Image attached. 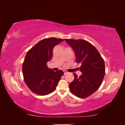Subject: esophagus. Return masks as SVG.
I'll list each match as a JSON object with an SVG mask.
<instances>
[{
  "instance_id": "obj_1",
  "label": "esophagus",
  "mask_w": 125,
  "mask_h": 125,
  "mask_svg": "<svg viewBox=\"0 0 125 125\" xmlns=\"http://www.w3.org/2000/svg\"><path fill=\"white\" fill-rule=\"evenodd\" d=\"M63 73H64V74H67L68 73V72L67 71H66V70H64L63 71Z\"/></svg>"
}]
</instances>
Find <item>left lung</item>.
<instances>
[{"label":"left lung","mask_w":125,"mask_h":125,"mask_svg":"<svg viewBox=\"0 0 125 125\" xmlns=\"http://www.w3.org/2000/svg\"><path fill=\"white\" fill-rule=\"evenodd\" d=\"M73 49L75 62L80 63L82 74L69 84L70 91L74 95L85 98L91 95L101 86L105 74V63L99 52L92 44L83 40L65 39Z\"/></svg>","instance_id":"left-lung-1"}]
</instances>
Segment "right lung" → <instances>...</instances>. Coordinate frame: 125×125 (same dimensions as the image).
Returning a JSON list of instances; mask_svg holds the SVG:
<instances>
[{
	"mask_svg": "<svg viewBox=\"0 0 125 125\" xmlns=\"http://www.w3.org/2000/svg\"><path fill=\"white\" fill-rule=\"evenodd\" d=\"M63 41L54 37L43 39L26 53L22 72L26 84L33 92L45 95L56 89L64 73L48 68L47 62L52 59L54 47Z\"/></svg>",
	"mask_w": 125,
	"mask_h": 125,
	"instance_id": "1",
	"label": "right lung"
}]
</instances>
